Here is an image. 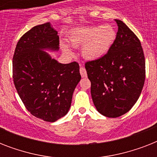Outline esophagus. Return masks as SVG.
Listing matches in <instances>:
<instances>
[{
	"mask_svg": "<svg viewBox=\"0 0 157 157\" xmlns=\"http://www.w3.org/2000/svg\"><path fill=\"white\" fill-rule=\"evenodd\" d=\"M80 73H81L82 77H86L87 76V72H86V69L83 67H81V68H80Z\"/></svg>",
	"mask_w": 157,
	"mask_h": 157,
	"instance_id": "34e87169",
	"label": "esophagus"
}]
</instances>
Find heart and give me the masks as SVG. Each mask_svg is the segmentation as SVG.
<instances>
[{
  "instance_id": "heart-1",
  "label": "heart",
  "mask_w": 157,
  "mask_h": 157,
  "mask_svg": "<svg viewBox=\"0 0 157 157\" xmlns=\"http://www.w3.org/2000/svg\"><path fill=\"white\" fill-rule=\"evenodd\" d=\"M117 37L114 28L109 24L77 28L71 33L69 41L73 47L82 46V56L90 61L99 60L109 52ZM63 50L67 54H72L66 45Z\"/></svg>"
}]
</instances>
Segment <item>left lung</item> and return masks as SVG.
I'll list each match as a JSON object with an SVG mask.
<instances>
[{"label": "left lung", "mask_w": 157, "mask_h": 157, "mask_svg": "<svg viewBox=\"0 0 157 157\" xmlns=\"http://www.w3.org/2000/svg\"><path fill=\"white\" fill-rule=\"evenodd\" d=\"M114 44L103 58L87 62L91 97L96 109L107 117L125 114L135 104L145 81V59L135 34L119 19Z\"/></svg>", "instance_id": "left-lung-1"}]
</instances>
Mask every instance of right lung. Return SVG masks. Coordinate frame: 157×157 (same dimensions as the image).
Here are the masks:
<instances>
[{
    "mask_svg": "<svg viewBox=\"0 0 157 157\" xmlns=\"http://www.w3.org/2000/svg\"><path fill=\"white\" fill-rule=\"evenodd\" d=\"M59 50V37L50 23L33 27L19 39L13 58V78L18 95L34 117L54 122L71 107L81 81L76 62L60 63L49 53Z\"/></svg>",
    "mask_w": 157,
    "mask_h": 157,
    "instance_id": "add662e5",
    "label": "right lung"
}]
</instances>
